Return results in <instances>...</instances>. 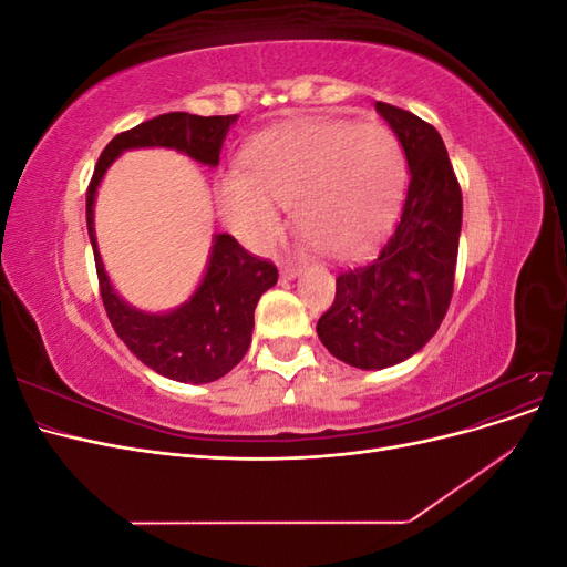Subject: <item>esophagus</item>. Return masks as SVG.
I'll use <instances>...</instances> for the list:
<instances>
[{
  "label": "esophagus",
  "mask_w": 567,
  "mask_h": 567,
  "mask_svg": "<svg viewBox=\"0 0 567 567\" xmlns=\"http://www.w3.org/2000/svg\"><path fill=\"white\" fill-rule=\"evenodd\" d=\"M300 274V269L298 267H290V265H281V279L284 281H290V279H296Z\"/></svg>",
  "instance_id": "esophagus-1"
}]
</instances>
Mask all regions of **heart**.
I'll list each match as a JSON object with an SVG mask.
<instances>
[{"label":"heart","mask_w":567,"mask_h":567,"mask_svg":"<svg viewBox=\"0 0 567 567\" xmlns=\"http://www.w3.org/2000/svg\"><path fill=\"white\" fill-rule=\"evenodd\" d=\"M404 182V148L385 125L317 117L255 136L241 167L219 175L217 203L229 229L250 248L277 241L284 229L279 205H290L302 236L348 260L385 236Z\"/></svg>","instance_id":"obj_1"}]
</instances>
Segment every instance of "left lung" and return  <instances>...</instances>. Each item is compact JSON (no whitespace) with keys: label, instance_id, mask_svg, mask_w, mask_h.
Wrapping results in <instances>:
<instances>
[{"label":"left lung","instance_id":"1","mask_svg":"<svg viewBox=\"0 0 567 567\" xmlns=\"http://www.w3.org/2000/svg\"><path fill=\"white\" fill-rule=\"evenodd\" d=\"M409 163L402 217L379 257L338 274L317 336L340 362L385 369L416 354L450 310L461 234V186L440 132L375 101Z\"/></svg>","mask_w":567,"mask_h":567}]
</instances>
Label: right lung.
<instances>
[{
    "label": "right lung",
    "instance_id": "right-lung-1",
    "mask_svg": "<svg viewBox=\"0 0 567 567\" xmlns=\"http://www.w3.org/2000/svg\"><path fill=\"white\" fill-rule=\"evenodd\" d=\"M234 123L236 115L203 117L192 113H165L146 120L113 136L101 153L87 188V231L106 315L130 352L169 381L213 383L241 362L250 348L257 300L277 284L279 271L269 260L250 255L234 236L217 234L208 269L192 298L163 315L136 310L115 293L101 262L94 234L96 188L111 163L130 148L165 146L215 167Z\"/></svg>",
    "mask_w": 567,
    "mask_h": 567
}]
</instances>
